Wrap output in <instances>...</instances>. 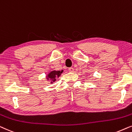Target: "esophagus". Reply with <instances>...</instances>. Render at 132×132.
I'll use <instances>...</instances> for the list:
<instances>
[{
	"label": "esophagus",
	"mask_w": 132,
	"mask_h": 132,
	"mask_svg": "<svg viewBox=\"0 0 132 132\" xmlns=\"http://www.w3.org/2000/svg\"><path fill=\"white\" fill-rule=\"evenodd\" d=\"M68 69H69V71L71 72H72L74 71V69L73 68H69Z\"/></svg>",
	"instance_id": "obj_1"
}]
</instances>
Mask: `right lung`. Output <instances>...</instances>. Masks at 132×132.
Masks as SVG:
<instances>
[{
	"label": "right lung",
	"mask_w": 132,
	"mask_h": 132,
	"mask_svg": "<svg viewBox=\"0 0 132 132\" xmlns=\"http://www.w3.org/2000/svg\"><path fill=\"white\" fill-rule=\"evenodd\" d=\"M63 72V70H61V71H55V70H54V71H51L50 72H49L46 77V78L47 81H50V83L52 84L54 82H55L56 79L57 78H59L60 76L61 73Z\"/></svg>",
	"instance_id": "1"
}]
</instances>
